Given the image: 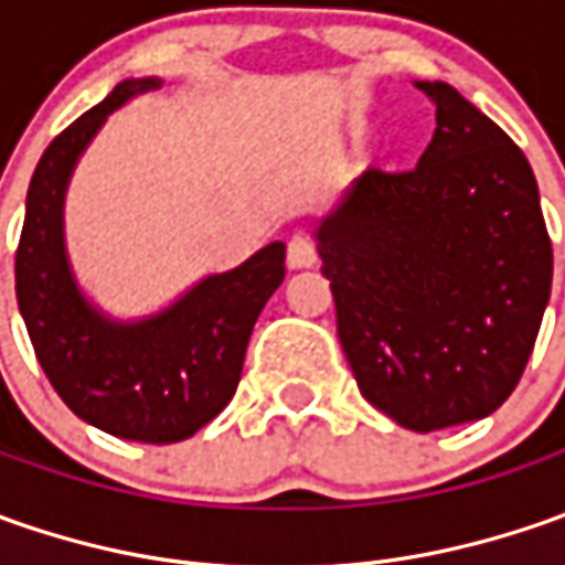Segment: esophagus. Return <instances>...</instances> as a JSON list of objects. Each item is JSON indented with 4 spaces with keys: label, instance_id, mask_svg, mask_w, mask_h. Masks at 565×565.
<instances>
[{
    "label": "esophagus",
    "instance_id": "esophagus-1",
    "mask_svg": "<svg viewBox=\"0 0 565 565\" xmlns=\"http://www.w3.org/2000/svg\"><path fill=\"white\" fill-rule=\"evenodd\" d=\"M286 260L292 270H301V267H315L317 264V238L308 235V232H295L286 245Z\"/></svg>",
    "mask_w": 565,
    "mask_h": 565
}]
</instances>
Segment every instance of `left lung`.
Wrapping results in <instances>:
<instances>
[{"label":"left lung","instance_id":"left-lung-1","mask_svg":"<svg viewBox=\"0 0 565 565\" xmlns=\"http://www.w3.org/2000/svg\"><path fill=\"white\" fill-rule=\"evenodd\" d=\"M415 169L371 166L317 232L364 399L430 434L510 399L551 298L554 248L512 138L444 81Z\"/></svg>","mask_w":565,"mask_h":565}]
</instances>
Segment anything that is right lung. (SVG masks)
I'll list each match as a JSON object with an SVG mask.
<instances>
[{"instance_id":"right-lung-1","label":"right lung","mask_w":565,"mask_h":565,"mask_svg":"<svg viewBox=\"0 0 565 565\" xmlns=\"http://www.w3.org/2000/svg\"><path fill=\"white\" fill-rule=\"evenodd\" d=\"M150 87L153 77L121 81L40 157L14 250V292L43 374L81 422L121 440L179 444L232 399L257 315L286 276V245L273 242L131 327L109 323L81 298L62 248L65 185L106 116Z\"/></svg>"}]
</instances>
